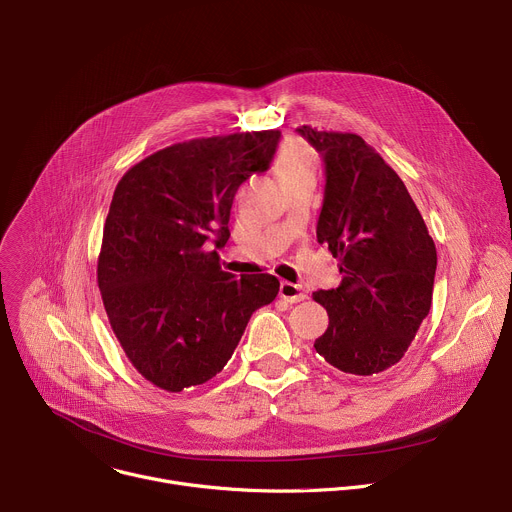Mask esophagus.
I'll return each mask as SVG.
<instances>
[{
	"instance_id": "34e87169",
	"label": "esophagus",
	"mask_w": 512,
	"mask_h": 512,
	"mask_svg": "<svg viewBox=\"0 0 512 512\" xmlns=\"http://www.w3.org/2000/svg\"><path fill=\"white\" fill-rule=\"evenodd\" d=\"M279 298H283L289 304H298V302H304L308 298V294L296 283L281 281V285H279Z\"/></svg>"
}]
</instances>
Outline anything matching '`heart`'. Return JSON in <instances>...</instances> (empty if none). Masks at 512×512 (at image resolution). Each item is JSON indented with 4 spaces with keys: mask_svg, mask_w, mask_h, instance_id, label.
<instances>
[{
    "mask_svg": "<svg viewBox=\"0 0 512 512\" xmlns=\"http://www.w3.org/2000/svg\"><path fill=\"white\" fill-rule=\"evenodd\" d=\"M275 174L281 184L316 174V158L300 139H285L275 154Z\"/></svg>",
    "mask_w": 512,
    "mask_h": 512,
    "instance_id": "b5f03b06",
    "label": "heart"
}]
</instances>
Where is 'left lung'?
<instances>
[{"label": "left lung", "instance_id": "obj_1", "mask_svg": "<svg viewBox=\"0 0 512 512\" xmlns=\"http://www.w3.org/2000/svg\"><path fill=\"white\" fill-rule=\"evenodd\" d=\"M326 164L318 243L342 283L314 300L328 330L314 348L342 373L371 377L397 364L429 314L435 243L397 172L356 133L298 127Z\"/></svg>", "mask_w": 512, "mask_h": 512}]
</instances>
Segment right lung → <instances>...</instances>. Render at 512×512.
Returning a JSON list of instances; mask_svg holds the SVG:
<instances>
[{
	"label": "right lung",
	"mask_w": 512,
	"mask_h": 512,
	"mask_svg": "<svg viewBox=\"0 0 512 512\" xmlns=\"http://www.w3.org/2000/svg\"><path fill=\"white\" fill-rule=\"evenodd\" d=\"M279 129L198 137L164 148L119 180L103 227L97 283L125 356L152 385L180 393L221 373L277 277L221 269L239 186L265 172Z\"/></svg>",
	"instance_id": "1"
}]
</instances>
